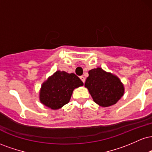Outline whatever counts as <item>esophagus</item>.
Segmentation results:
<instances>
[{"mask_svg": "<svg viewBox=\"0 0 152 152\" xmlns=\"http://www.w3.org/2000/svg\"><path fill=\"white\" fill-rule=\"evenodd\" d=\"M80 78H81V80L83 82V83H85V77H84V76H80Z\"/></svg>", "mask_w": 152, "mask_h": 152, "instance_id": "obj_1", "label": "esophagus"}]
</instances>
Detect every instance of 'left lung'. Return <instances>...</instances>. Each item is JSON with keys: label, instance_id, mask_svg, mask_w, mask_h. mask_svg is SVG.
Returning a JSON list of instances; mask_svg holds the SVG:
<instances>
[{"label": "left lung", "instance_id": "left-lung-1", "mask_svg": "<svg viewBox=\"0 0 152 152\" xmlns=\"http://www.w3.org/2000/svg\"><path fill=\"white\" fill-rule=\"evenodd\" d=\"M84 86L94 102L102 107L114 105L124 94V86L119 78L100 67L88 71Z\"/></svg>", "mask_w": 152, "mask_h": 152}]
</instances>
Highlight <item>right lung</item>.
<instances>
[{"label":"right lung","mask_w":152,"mask_h":152,"mask_svg":"<svg viewBox=\"0 0 152 152\" xmlns=\"http://www.w3.org/2000/svg\"><path fill=\"white\" fill-rule=\"evenodd\" d=\"M83 85L76 74L58 70L42 83L39 100L50 109H59L69 102L75 88Z\"/></svg>","instance_id":"right-lung-1"}]
</instances>
